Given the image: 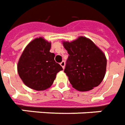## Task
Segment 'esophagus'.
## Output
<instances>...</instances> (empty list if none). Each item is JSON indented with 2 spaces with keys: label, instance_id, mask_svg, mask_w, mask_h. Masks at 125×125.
Instances as JSON below:
<instances>
[{
  "label": "esophagus",
  "instance_id": "34e87169",
  "mask_svg": "<svg viewBox=\"0 0 125 125\" xmlns=\"http://www.w3.org/2000/svg\"><path fill=\"white\" fill-rule=\"evenodd\" d=\"M60 65H61V66L63 68H65V63L64 61H62V62L60 63Z\"/></svg>",
  "mask_w": 125,
  "mask_h": 125
}]
</instances>
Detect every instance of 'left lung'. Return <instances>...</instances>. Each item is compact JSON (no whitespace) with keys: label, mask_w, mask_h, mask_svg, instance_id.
Returning <instances> with one entry per match:
<instances>
[{"label":"left lung","mask_w":125,"mask_h":125,"mask_svg":"<svg viewBox=\"0 0 125 125\" xmlns=\"http://www.w3.org/2000/svg\"><path fill=\"white\" fill-rule=\"evenodd\" d=\"M69 54L65 72L72 87L80 91L93 89L105 76V54L89 38L80 36L74 41H63Z\"/></svg>","instance_id":"1"}]
</instances>
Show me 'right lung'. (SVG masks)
Returning a JSON list of instances; mask_svg holds the SVG:
<instances>
[{
	"instance_id": "right-lung-1",
	"label": "right lung",
	"mask_w": 125,
	"mask_h": 125,
	"mask_svg": "<svg viewBox=\"0 0 125 125\" xmlns=\"http://www.w3.org/2000/svg\"><path fill=\"white\" fill-rule=\"evenodd\" d=\"M51 43L42 37L26 46L17 63V72L23 83L32 89L43 91L52 85L62 67L51 53Z\"/></svg>"
}]
</instances>
